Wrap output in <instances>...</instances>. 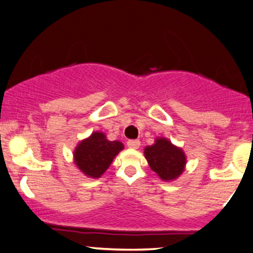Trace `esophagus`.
Instances as JSON below:
<instances>
[{
    "instance_id": "1",
    "label": "esophagus",
    "mask_w": 253,
    "mask_h": 253,
    "mask_svg": "<svg viewBox=\"0 0 253 253\" xmlns=\"http://www.w3.org/2000/svg\"><path fill=\"white\" fill-rule=\"evenodd\" d=\"M126 145L129 146L130 149H138L139 145H141V142L138 139H130V141L126 142Z\"/></svg>"
}]
</instances>
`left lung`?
I'll return each instance as SVG.
<instances>
[{
  "instance_id": "left-lung-1",
  "label": "left lung",
  "mask_w": 253,
  "mask_h": 253,
  "mask_svg": "<svg viewBox=\"0 0 253 253\" xmlns=\"http://www.w3.org/2000/svg\"><path fill=\"white\" fill-rule=\"evenodd\" d=\"M144 156L151 170L164 182L177 179L185 170L186 156L183 149L165 137H157L154 144L145 146Z\"/></svg>"
}]
</instances>
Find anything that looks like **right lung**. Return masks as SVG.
Listing matches in <instances>:
<instances>
[{"mask_svg":"<svg viewBox=\"0 0 253 253\" xmlns=\"http://www.w3.org/2000/svg\"><path fill=\"white\" fill-rule=\"evenodd\" d=\"M124 149L120 141H109L104 132L93 131L74 150V163L89 178H99Z\"/></svg>","mask_w":253,"mask_h":253,"instance_id":"right-lung-1","label":"right lung"}]
</instances>
